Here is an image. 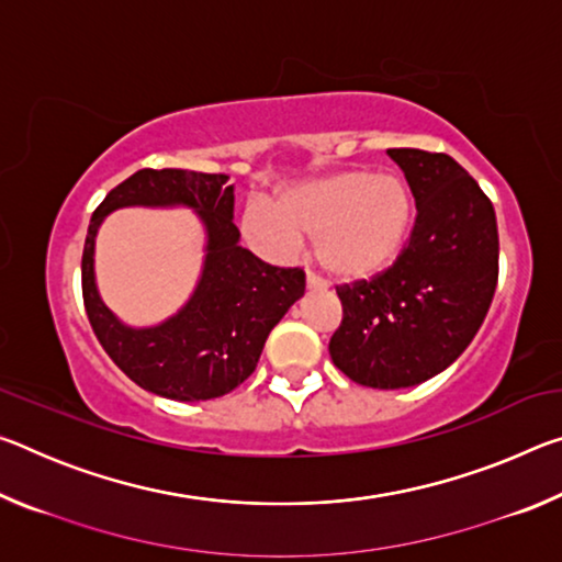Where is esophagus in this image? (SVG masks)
I'll return each instance as SVG.
<instances>
[{"instance_id":"obj_1","label":"esophagus","mask_w":562,"mask_h":562,"mask_svg":"<svg viewBox=\"0 0 562 562\" xmlns=\"http://www.w3.org/2000/svg\"><path fill=\"white\" fill-rule=\"evenodd\" d=\"M327 288V282L319 278V274H315L312 270H307V290H322Z\"/></svg>"}]
</instances>
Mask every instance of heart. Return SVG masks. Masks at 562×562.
<instances>
[{"mask_svg":"<svg viewBox=\"0 0 562 562\" xmlns=\"http://www.w3.org/2000/svg\"><path fill=\"white\" fill-rule=\"evenodd\" d=\"M412 221V195L398 178L339 173L284 193L278 207L250 201L243 227L268 255H288L302 237L317 240V258L331 278L364 280L398 258Z\"/></svg>","mask_w":562,"mask_h":562,"instance_id":"obj_1","label":"heart"}]
</instances>
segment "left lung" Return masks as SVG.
I'll return each mask as SVG.
<instances>
[{"label":"left lung","mask_w":562,"mask_h":562,"mask_svg":"<svg viewBox=\"0 0 562 562\" xmlns=\"http://www.w3.org/2000/svg\"><path fill=\"white\" fill-rule=\"evenodd\" d=\"M416 217L398 258L374 278L339 284L341 325L329 355L351 382L404 389L443 372L471 345L498 282L496 213L451 156L389 148Z\"/></svg>","instance_id":"8db88e82"}]
</instances>
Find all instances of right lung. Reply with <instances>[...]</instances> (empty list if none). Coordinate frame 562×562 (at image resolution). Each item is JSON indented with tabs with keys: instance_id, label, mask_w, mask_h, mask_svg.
Instances as JSON below:
<instances>
[{
	"instance_id": "obj_1",
	"label": "right lung",
	"mask_w": 562,
	"mask_h": 562,
	"mask_svg": "<svg viewBox=\"0 0 562 562\" xmlns=\"http://www.w3.org/2000/svg\"><path fill=\"white\" fill-rule=\"evenodd\" d=\"M126 204H188L209 233L204 278L176 318L148 330L121 326L92 280V240L103 216ZM233 186L223 173L144 168L93 211L81 258V292L93 335L131 382L146 392L203 402L240 386L255 372L265 339L304 294L302 268H274L237 245Z\"/></svg>"
}]
</instances>
